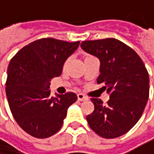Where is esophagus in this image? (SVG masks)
Instances as JSON below:
<instances>
[{"label":"esophagus","instance_id":"1","mask_svg":"<svg viewBox=\"0 0 154 154\" xmlns=\"http://www.w3.org/2000/svg\"><path fill=\"white\" fill-rule=\"evenodd\" d=\"M78 99H79V101H87V100H88V97L87 96L83 95V94H79L78 95Z\"/></svg>","mask_w":154,"mask_h":154}]
</instances>
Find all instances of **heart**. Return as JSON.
<instances>
[{
	"instance_id": "obj_1",
	"label": "heart",
	"mask_w": 154,
	"mask_h": 154,
	"mask_svg": "<svg viewBox=\"0 0 154 154\" xmlns=\"http://www.w3.org/2000/svg\"><path fill=\"white\" fill-rule=\"evenodd\" d=\"M91 57V56H89V55H88V56H87L86 57ZM67 63H68V59H66V60L65 61V63H64V66H66L67 65Z\"/></svg>"
}]
</instances>
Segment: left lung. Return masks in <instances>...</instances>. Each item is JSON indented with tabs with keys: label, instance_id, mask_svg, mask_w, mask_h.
<instances>
[{
	"label": "left lung",
	"instance_id": "1",
	"mask_svg": "<svg viewBox=\"0 0 154 154\" xmlns=\"http://www.w3.org/2000/svg\"><path fill=\"white\" fill-rule=\"evenodd\" d=\"M80 46L99 58L97 81L110 95L106 105L91 98L95 110L87 116L88 125L101 137H119L131 130L143 113L149 98L147 69L138 54L116 38L87 40Z\"/></svg>",
	"mask_w": 154,
	"mask_h": 154
}]
</instances>
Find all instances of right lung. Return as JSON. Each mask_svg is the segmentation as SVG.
I'll return each instance as SVG.
<instances>
[{"instance_id":"obj_1","label":"right lung","mask_w":154,"mask_h":154,"mask_svg":"<svg viewBox=\"0 0 154 154\" xmlns=\"http://www.w3.org/2000/svg\"><path fill=\"white\" fill-rule=\"evenodd\" d=\"M79 43L40 38L11 58L5 88L9 106L17 124L31 136L42 139L57 133L67 108L78 99L72 92L50 97L49 85Z\"/></svg>"}]
</instances>
